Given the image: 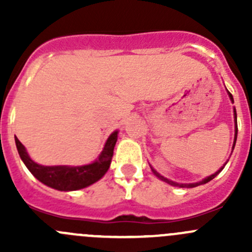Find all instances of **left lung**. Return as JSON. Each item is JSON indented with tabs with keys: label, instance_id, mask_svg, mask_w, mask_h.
Returning a JSON list of instances; mask_svg holds the SVG:
<instances>
[{
	"label": "left lung",
	"instance_id": "8db88e82",
	"mask_svg": "<svg viewBox=\"0 0 252 252\" xmlns=\"http://www.w3.org/2000/svg\"><path fill=\"white\" fill-rule=\"evenodd\" d=\"M228 95H229V97H230V100H232V102H234V100H233L232 94H230L229 91H228ZM234 121H235V136H234V144H233V149H234V146H235V142H236V135H238V124H236V111H235V108H234ZM225 164H227V163H225ZM225 164H224V166H225ZM224 166H223V167H224ZM150 167H151V166H150ZM223 167H222V168L218 169V171L216 172L215 174H212V175H210V177H207V178H205V179H202L201 182H197V183H190V184H179V183H175V182H173V180L167 179V178H164L163 175H161L159 173H157V172L155 171V169L152 168V167H151V169H152V172H154V174L156 175V177L158 178V179L163 180V182L168 183V184L173 185V187H180V188H195V187H199V185L206 184V183H208V182H210V180H212L213 178H215V177H217V175L220 173V171H222V169H223Z\"/></svg>",
	"mask_w": 252,
	"mask_h": 252
}]
</instances>
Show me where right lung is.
I'll list each match as a JSON object with an SVG mask.
<instances>
[{"label":"right lung","instance_id":"obj_1","mask_svg":"<svg viewBox=\"0 0 252 252\" xmlns=\"http://www.w3.org/2000/svg\"><path fill=\"white\" fill-rule=\"evenodd\" d=\"M117 138H118V131L116 130L107 139L102 152L95 162L79 167L41 166L30 158L25 147L17 138L16 145L22 161L37 180L56 190L73 191V190L83 189L94 184L106 174V172L110 168L112 157H113Z\"/></svg>","mask_w":252,"mask_h":252}]
</instances>
